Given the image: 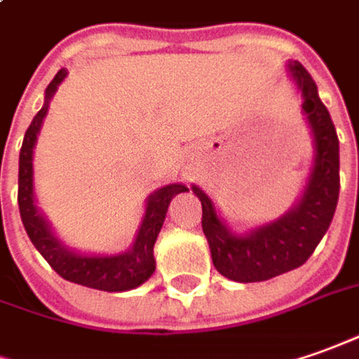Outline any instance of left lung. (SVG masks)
I'll return each instance as SVG.
<instances>
[{"mask_svg": "<svg viewBox=\"0 0 359 359\" xmlns=\"http://www.w3.org/2000/svg\"><path fill=\"white\" fill-rule=\"evenodd\" d=\"M292 82L302 97V111L313 133L314 163L299 202L279 220L233 233L218 216L214 202L196 184L202 202V230L214 267L238 283H257L292 271L306 262L328 230L340 192V145L328 109L318 97L313 76L301 62H289Z\"/></svg>", "mask_w": 359, "mask_h": 359, "instance_id": "obj_1", "label": "left lung"}]
</instances>
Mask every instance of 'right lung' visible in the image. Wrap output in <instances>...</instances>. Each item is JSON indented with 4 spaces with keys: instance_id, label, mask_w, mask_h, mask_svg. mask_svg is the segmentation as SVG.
<instances>
[{
    "instance_id": "obj_1",
    "label": "right lung",
    "mask_w": 359,
    "mask_h": 359,
    "mask_svg": "<svg viewBox=\"0 0 359 359\" xmlns=\"http://www.w3.org/2000/svg\"><path fill=\"white\" fill-rule=\"evenodd\" d=\"M65 78H67V70L62 68L58 70L57 76L53 78V82L46 86L45 104L25 131V139L19 153V190H17L21 222L25 226L29 240L33 241L39 253L62 279L84 285L90 289H97V291H129L143 285L155 271L153 248L163 228L167 208L172 196H177L179 192H187L189 189L184 184H167L163 189L155 190L153 194H149L145 216L141 220L135 241L128 251L116 253V255H86V253L68 250L55 236V231L50 230L45 216L39 212L35 204V192H33V149H35L36 135L48 111V102L55 96L58 84Z\"/></svg>"
}]
</instances>
